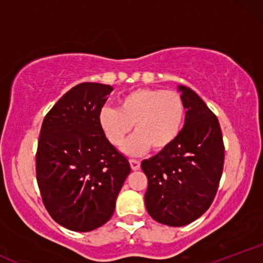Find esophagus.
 Listing matches in <instances>:
<instances>
[{
    "mask_svg": "<svg viewBox=\"0 0 263 263\" xmlns=\"http://www.w3.org/2000/svg\"><path fill=\"white\" fill-rule=\"evenodd\" d=\"M129 164L134 171H138L141 168V162L138 159H129Z\"/></svg>",
    "mask_w": 263,
    "mask_h": 263,
    "instance_id": "1",
    "label": "esophagus"
}]
</instances>
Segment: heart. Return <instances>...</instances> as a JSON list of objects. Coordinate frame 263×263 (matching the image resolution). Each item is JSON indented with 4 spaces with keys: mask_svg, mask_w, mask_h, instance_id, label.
<instances>
[{
    "mask_svg": "<svg viewBox=\"0 0 263 263\" xmlns=\"http://www.w3.org/2000/svg\"><path fill=\"white\" fill-rule=\"evenodd\" d=\"M186 119L184 98L174 90L136 89L119 100V108L102 107L99 121L114 146H121L135 125L136 134L126 142L128 155H142L152 147L162 151L180 135Z\"/></svg>",
    "mask_w": 263,
    "mask_h": 263,
    "instance_id": "1",
    "label": "heart"
}]
</instances>
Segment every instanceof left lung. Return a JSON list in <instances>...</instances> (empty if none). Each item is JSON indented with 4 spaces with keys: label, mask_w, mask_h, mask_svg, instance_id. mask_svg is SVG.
<instances>
[{
    "label": "left lung",
    "mask_w": 263,
    "mask_h": 263,
    "mask_svg": "<svg viewBox=\"0 0 263 263\" xmlns=\"http://www.w3.org/2000/svg\"><path fill=\"white\" fill-rule=\"evenodd\" d=\"M186 119L178 138L142 162L148 179L147 211L156 221L184 226L209 209L224 168L225 147L218 117L185 86H179Z\"/></svg>",
    "instance_id": "8db88e82"
}]
</instances>
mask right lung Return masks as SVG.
<instances>
[{"instance_id": "add662e5", "label": "right lung", "mask_w": 263, "mask_h": 263, "mask_svg": "<svg viewBox=\"0 0 263 263\" xmlns=\"http://www.w3.org/2000/svg\"><path fill=\"white\" fill-rule=\"evenodd\" d=\"M110 85L81 83L45 115L35 153L42 200L54 221L91 231L112 216L129 163L102 131L99 115Z\"/></svg>"}]
</instances>
